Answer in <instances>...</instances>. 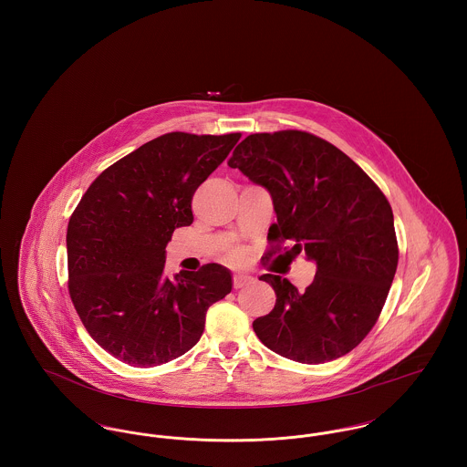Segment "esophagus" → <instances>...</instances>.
Instances as JSON below:
<instances>
[{
  "instance_id": "esophagus-1",
  "label": "esophagus",
  "mask_w": 467,
  "mask_h": 467,
  "mask_svg": "<svg viewBox=\"0 0 467 467\" xmlns=\"http://www.w3.org/2000/svg\"><path fill=\"white\" fill-rule=\"evenodd\" d=\"M254 282V278L250 275H243V273H237L234 275V287L235 289H241L244 285H250Z\"/></svg>"
}]
</instances>
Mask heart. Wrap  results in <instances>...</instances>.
Instances as JSON below:
<instances>
[{
    "label": "heart",
    "instance_id": "1",
    "mask_svg": "<svg viewBox=\"0 0 467 467\" xmlns=\"http://www.w3.org/2000/svg\"><path fill=\"white\" fill-rule=\"evenodd\" d=\"M244 255H243V252H234V254H230V259L232 261H241Z\"/></svg>",
    "mask_w": 467,
    "mask_h": 467
}]
</instances>
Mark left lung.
Returning <instances> with one entry per match:
<instances>
[{
  "mask_svg": "<svg viewBox=\"0 0 467 467\" xmlns=\"http://www.w3.org/2000/svg\"><path fill=\"white\" fill-rule=\"evenodd\" d=\"M228 165L271 194L269 255L306 252L317 263L304 293L278 275L261 276L276 302L254 331L269 350L298 363L345 356L376 326L398 269L390 202L345 152L306 131L250 134ZM285 240L291 251L281 246Z\"/></svg>",
  "mask_w": 467,
  "mask_h": 467,
  "instance_id": "8db88e82",
  "label": "left lung"
}]
</instances>
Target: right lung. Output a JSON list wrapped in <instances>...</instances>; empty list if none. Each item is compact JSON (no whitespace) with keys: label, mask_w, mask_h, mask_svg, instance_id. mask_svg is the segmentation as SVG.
Returning a JSON list of instances; mask_svg holds the SVG:
<instances>
[{"label":"right lung","mask_w":467,"mask_h":467,"mask_svg":"<svg viewBox=\"0 0 467 467\" xmlns=\"http://www.w3.org/2000/svg\"><path fill=\"white\" fill-rule=\"evenodd\" d=\"M241 133H167L108 167L73 210L67 291L89 336L131 367H156L191 350L206 311L232 291L226 267L165 276V246L191 226L192 196Z\"/></svg>","instance_id":"1"}]
</instances>
